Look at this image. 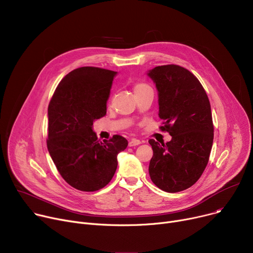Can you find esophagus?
Returning <instances> with one entry per match:
<instances>
[{
  "instance_id": "34e87169",
  "label": "esophagus",
  "mask_w": 253,
  "mask_h": 253,
  "mask_svg": "<svg viewBox=\"0 0 253 253\" xmlns=\"http://www.w3.org/2000/svg\"><path fill=\"white\" fill-rule=\"evenodd\" d=\"M140 144H141V141L138 140V139H131L128 142V146L129 147H133V146H137V145H140Z\"/></svg>"
}]
</instances>
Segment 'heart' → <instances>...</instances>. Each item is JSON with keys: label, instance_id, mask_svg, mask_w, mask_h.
I'll return each instance as SVG.
<instances>
[{"label": "heart", "instance_id": "1", "mask_svg": "<svg viewBox=\"0 0 253 253\" xmlns=\"http://www.w3.org/2000/svg\"><path fill=\"white\" fill-rule=\"evenodd\" d=\"M147 90H152L149 84H147L145 83H136L135 85H133V91H135V94L140 93V92H144Z\"/></svg>", "mask_w": 253, "mask_h": 253}]
</instances>
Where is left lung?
I'll list each match as a JSON object with an SVG mask.
<instances>
[{
  "label": "left lung",
  "mask_w": 253,
  "mask_h": 253,
  "mask_svg": "<svg viewBox=\"0 0 253 253\" xmlns=\"http://www.w3.org/2000/svg\"><path fill=\"white\" fill-rule=\"evenodd\" d=\"M147 74L158 91L160 128L171 136L168 143L149 140V174L162 191L180 192L199 180L209 162L213 142L211 103L198 79L182 66H156Z\"/></svg>",
  "instance_id": "left-lung-1"
}]
</instances>
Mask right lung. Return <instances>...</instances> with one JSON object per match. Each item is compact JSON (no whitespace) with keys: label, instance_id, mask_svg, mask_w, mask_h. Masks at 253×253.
<instances>
[{"label":"right lung","instance_id":"add662e5","mask_svg":"<svg viewBox=\"0 0 253 253\" xmlns=\"http://www.w3.org/2000/svg\"><path fill=\"white\" fill-rule=\"evenodd\" d=\"M116 71L84 66L59 83L48 107L47 146L55 166L71 187L94 192L105 187L117 168V154L127 141L115 135L101 142L93 130L105 116Z\"/></svg>","mask_w":253,"mask_h":253}]
</instances>
